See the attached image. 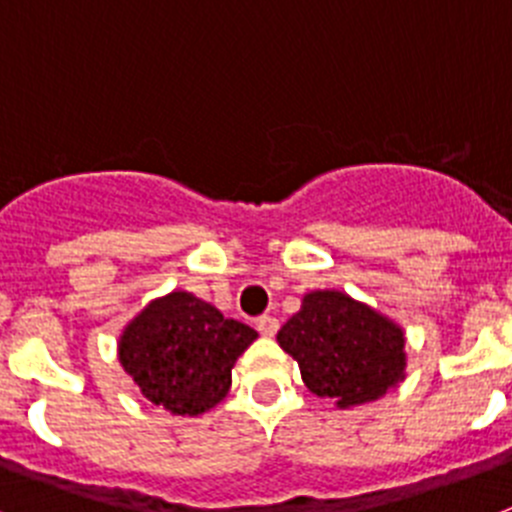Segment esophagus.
Masks as SVG:
<instances>
[{"label":"esophagus","mask_w":512,"mask_h":512,"mask_svg":"<svg viewBox=\"0 0 512 512\" xmlns=\"http://www.w3.org/2000/svg\"><path fill=\"white\" fill-rule=\"evenodd\" d=\"M256 328H259L261 336L271 338V336H277V330H279V320L274 318V315H261L259 320H256Z\"/></svg>","instance_id":"1"}]
</instances>
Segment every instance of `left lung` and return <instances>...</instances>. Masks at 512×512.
I'll return each mask as SVG.
<instances>
[{"label": "left lung", "mask_w": 512, "mask_h": 512, "mask_svg": "<svg viewBox=\"0 0 512 512\" xmlns=\"http://www.w3.org/2000/svg\"><path fill=\"white\" fill-rule=\"evenodd\" d=\"M279 346L300 364L302 382L338 408L374 402L405 379V333L374 307L315 289L302 297L277 333Z\"/></svg>", "instance_id": "left-lung-1"}]
</instances>
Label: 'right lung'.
I'll return each mask as SVG.
<instances>
[{"mask_svg": "<svg viewBox=\"0 0 512 512\" xmlns=\"http://www.w3.org/2000/svg\"><path fill=\"white\" fill-rule=\"evenodd\" d=\"M256 338L192 292H171L125 325L117 356L148 402L192 418L228 395L235 361Z\"/></svg>", "mask_w": 512, "mask_h": 512, "instance_id": "1", "label": "right lung"}]
</instances>
